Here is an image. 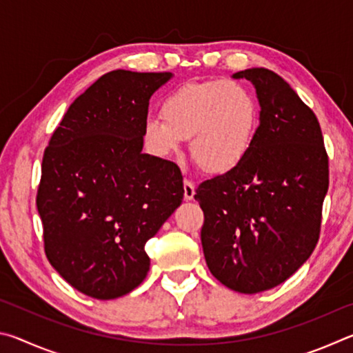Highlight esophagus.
Here are the masks:
<instances>
[{
    "mask_svg": "<svg viewBox=\"0 0 353 353\" xmlns=\"http://www.w3.org/2000/svg\"><path fill=\"white\" fill-rule=\"evenodd\" d=\"M194 190H196L194 183L185 179V181H183V196H185V199L193 201L194 199Z\"/></svg>",
    "mask_w": 353,
    "mask_h": 353,
    "instance_id": "1",
    "label": "esophagus"
}]
</instances>
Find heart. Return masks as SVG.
Listing matches in <instances>:
<instances>
[{
	"mask_svg": "<svg viewBox=\"0 0 353 353\" xmlns=\"http://www.w3.org/2000/svg\"><path fill=\"white\" fill-rule=\"evenodd\" d=\"M162 117H149L143 126L149 151L170 157L190 139L194 162L207 172L223 174L236 168L252 149L260 107L240 82H191L166 97Z\"/></svg>",
	"mask_w": 353,
	"mask_h": 353,
	"instance_id": "obj_1",
	"label": "heart"
}]
</instances>
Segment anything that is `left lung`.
I'll use <instances>...</instances> for the list:
<instances>
[{
    "label": "left lung",
    "mask_w": 353,
    "mask_h": 353,
    "mask_svg": "<svg viewBox=\"0 0 353 353\" xmlns=\"http://www.w3.org/2000/svg\"><path fill=\"white\" fill-rule=\"evenodd\" d=\"M252 83L260 126L248 157L202 182V249L227 288L255 294L283 283L314 250L328 159L321 126L288 82L266 68L232 74Z\"/></svg>",
    "instance_id": "left-lung-1"
}]
</instances>
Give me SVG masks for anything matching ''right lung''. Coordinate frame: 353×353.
Here are the masks:
<instances>
[{
	"label": "right lung",
	"instance_id": "1",
	"mask_svg": "<svg viewBox=\"0 0 353 353\" xmlns=\"http://www.w3.org/2000/svg\"><path fill=\"white\" fill-rule=\"evenodd\" d=\"M172 73L110 71L65 113L45 149L37 210L46 256L99 301L135 290L145 250L183 199L181 170L143 154L149 99Z\"/></svg>",
	"mask_w": 353,
	"mask_h": 353
}]
</instances>
